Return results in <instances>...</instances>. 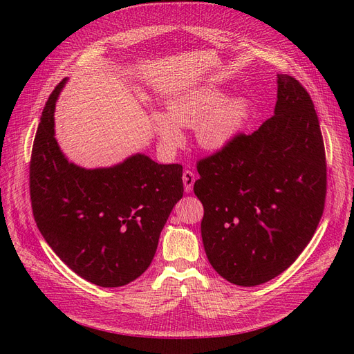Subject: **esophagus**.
<instances>
[{
  "label": "esophagus",
  "instance_id": "1",
  "mask_svg": "<svg viewBox=\"0 0 354 354\" xmlns=\"http://www.w3.org/2000/svg\"><path fill=\"white\" fill-rule=\"evenodd\" d=\"M195 174L192 173V171L186 169L183 173V185H185V192L186 194H190L192 190H194V185H195Z\"/></svg>",
  "mask_w": 354,
  "mask_h": 354
}]
</instances>
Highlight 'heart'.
I'll return each mask as SVG.
<instances>
[{
  "label": "heart",
  "mask_w": 354,
  "mask_h": 354,
  "mask_svg": "<svg viewBox=\"0 0 354 354\" xmlns=\"http://www.w3.org/2000/svg\"><path fill=\"white\" fill-rule=\"evenodd\" d=\"M251 103L243 95L227 97L220 88L198 87L167 102V113L153 112L152 125L162 145L173 151L183 145L180 127L195 128L198 145L209 152L227 147L245 128Z\"/></svg>",
  "instance_id": "b5f03b06"
}]
</instances>
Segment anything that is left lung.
Segmentation results:
<instances>
[{"instance_id": "obj_1", "label": "left lung", "mask_w": 354, "mask_h": 354, "mask_svg": "<svg viewBox=\"0 0 354 354\" xmlns=\"http://www.w3.org/2000/svg\"><path fill=\"white\" fill-rule=\"evenodd\" d=\"M195 195L208 261L239 286L285 272L324 214L326 160L315 104L289 75H277L274 115L250 136L199 160Z\"/></svg>"}]
</instances>
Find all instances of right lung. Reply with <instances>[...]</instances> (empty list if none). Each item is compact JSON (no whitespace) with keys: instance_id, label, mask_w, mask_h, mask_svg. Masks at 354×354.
<instances>
[{"instance_id":"add662e5","label":"right lung","mask_w":354,"mask_h":354,"mask_svg":"<svg viewBox=\"0 0 354 354\" xmlns=\"http://www.w3.org/2000/svg\"><path fill=\"white\" fill-rule=\"evenodd\" d=\"M63 80L51 93L29 167L34 218L42 236L82 279L103 288L133 282L151 266L159 234L183 196V167L136 153L113 167L69 162L55 137Z\"/></svg>"}]
</instances>
